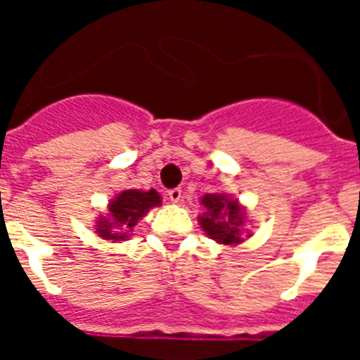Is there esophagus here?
Masks as SVG:
<instances>
[{
    "label": "esophagus",
    "mask_w": 360,
    "mask_h": 360,
    "mask_svg": "<svg viewBox=\"0 0 360 360\" xmlns=\"http://www.w3.org/2000/svg\"><path fill=\"white\" fill-rule=\"evenodd\" d=\"M167 196H169V200L173 203L180 202V198H182V189H180V187H174V189H169V191H167Z\"/></svg>",
    "instance_id": "obj_1"
}]
</instances>
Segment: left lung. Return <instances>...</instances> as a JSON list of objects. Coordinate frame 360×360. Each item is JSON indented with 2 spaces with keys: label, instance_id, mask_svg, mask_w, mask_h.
I'll return each instance as SVG.
<instances>
[{
  "label": "left lung",
  "instance_id": "left-lung-1",
  "mask_svg": "<svg viewBox=\"0 0 360 360\" xmlns=\"http://www.w3.org/2000/svg\"><path fill=\"white\" fill-rule=\"evenodd\" d=\"M207 212L200 216V225L207 236L224 245L240 243V227L243 225V212L236 200L225 195H205L202 198Z\"/></svg>",
  "mask_w": 360,
  "mask_h": 360
}]
</instances>
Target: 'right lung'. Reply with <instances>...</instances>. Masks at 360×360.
Returning <instances> with one entry per match:
<instances>
[{
	"label": "right lung",
	"mask_w": 360,
	"mask_h": 360,
	"mask_svg": "<svg viewBox=\"0 0 360 360\" xmlns=\"http://www.w3.org/2000/svg\"><path fill=\"white\" fill-rule=\"evenodd\" d=\"M160 205V196L155 189L122 191L115 200L110 202V216L98 218L97 234L104 240L122 241L128 238V232L136 225V221L146 214L151 207Z\"/></svg>",
	"instance_id": "right-lung-1"
}]
</instances>
